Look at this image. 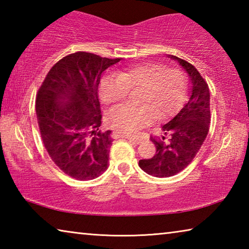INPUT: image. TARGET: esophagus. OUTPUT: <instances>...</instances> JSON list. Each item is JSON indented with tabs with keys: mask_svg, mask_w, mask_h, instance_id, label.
I'll return each instance as SVG.
<instances>
[{
	"mask_svg": "<svg viewBox=\"0 0 249 249\" xmlns=\"http://www.w3.org/2000/svg\"><path fill=\"white\" fill-rule=\"evenodd\" d=\"M125 138H127L129 142H133L134 144H140L141 142L140 137H134V136H130V135H125Z\"/></svg>",
	"mask_w": 249,
	"mask_h": 249,
	"instance_id": "obj_1",
	"label": "esophagus"
}]
</instances>
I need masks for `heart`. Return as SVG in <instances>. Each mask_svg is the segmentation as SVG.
<instances>
[{"label":"heart","mask_w":249,"mask_h":249,"mask_svg":"<svg viewBox=\"0 0 249 249\" xmlns=\"http://www.w3.org/2000/svg\"><path fill=\"white\" fill-rule=\"evenodd\" d=\"M187 80L179 69H166L160 64H141L109 73L101 80L99 95L105 104L123 101L129 90L142 89L138 103L144 107L120 105L108 113L111 123L125 132H135L155 116L169 115L182 102Z\"/></svg>","instance_id":"1"}]
</instances>
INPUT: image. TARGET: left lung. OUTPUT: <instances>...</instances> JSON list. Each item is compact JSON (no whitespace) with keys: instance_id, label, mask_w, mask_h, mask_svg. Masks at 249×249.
<instances>
[{"instance_id":"obj_1","label":"left lung","mask_w":249,"mask_h":249,"mask_svg":"<svg viewBox=\"0 0 249 249\" xmlns=\"http://www.w3.org/2000/svg\"><path fill=\"white\" fill-rule=\"evenodd\" d=\"M188 73L190 83L188 99L180 111L162 126V140L151 138L156 154L150 159H142L138 165L157 178L171 177L182 171L196 157L205 141L210 125V90L208 83L188 61L168 54Z\"/></svg>"}]
</instances>
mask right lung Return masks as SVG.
Here are the masks:
<instances>
[{"label": "right lung", "instance_id": "right-lung-1", "mask_svg": "<svg viewBox=\"0 0 249 249\" xmlns=\"http://www.w3.org/2000/svg\"><path fill=\"white\" fill-rule=\"evenodd\" d=\"M121 59L74 53L54 65L36 98V114L45 148L60 169L81 181L107 169L113 138L101 133L99 84L102 73Z\"/></svg>", "mask_w": 249, "mask_h": 249}]
</instances>
